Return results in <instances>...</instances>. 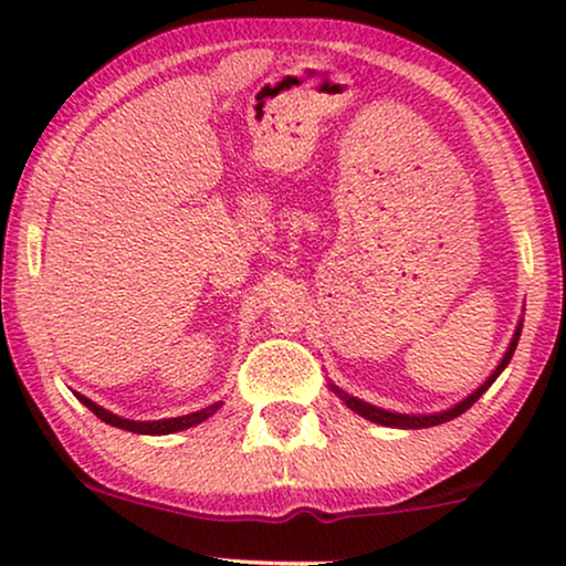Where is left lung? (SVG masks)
<instances>
[{"label":"left lung","instance_id":"1","mask_svg":"<svg viewBox=\"0 0 566 566\" xmlns=\"http://www.w3.org/2000/svg\"><path fill=\"white\" fill-rule=\"evenodd\" d=\"M518 335H522V322H518L516 333H513V340H511V346H509V350H505L503 361H500L495 373H492L490 378H486V380L482 382V386H479L476 391H473L471 396H465L463 401H458V405H454V407L444 409V412H437V415H401V412H388V409L373 407V405H367V401L356 399V396H348L346 391H340V388H337V386H333V391H335L337 396H340L343 401H346V407H348V409H354L356 415H361V418L373 420V423H380V426H391V428H431V426L447 423V420H452V418H458V415H463L465 409H469V407L473 405V401H476L479 396H482V394L486 391V388H490L492 382L497 380V375L503 373L505 365H509V361H511L513 350H516Z\"/></svg>","mask_w":566,"mask_h":566}]
</instances>
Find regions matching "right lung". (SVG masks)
Listing matches in <instances>:
<instances>
[{"label": "right lung", "mask_w": 566, "mask_h": 566, "mask_svg": "<svg viewBox=\"0 0 566 566\" xmlns=\"http://www.w3.org/2000/svg\"><path fill=\"white\" fill-rule=\"evenodd\" d=\"M80 396V401L84 407L90 409V412H95L97 418L103 420V423L108 426H116V428H125V431H133V433H175V431H186V428L197 426L201 423V420H207L210 415L218 412L220 401H216V405L199 409V412H191V415H184V418H167V420H127V418H119V415L108 412V409H103L101 405H95V401H90L87 396L76 394Z\"/></svg>", "instance_id": "right-lung-1"}]
</instances>
